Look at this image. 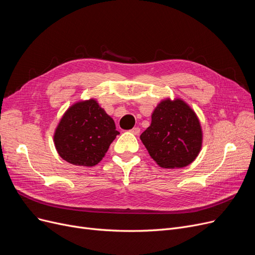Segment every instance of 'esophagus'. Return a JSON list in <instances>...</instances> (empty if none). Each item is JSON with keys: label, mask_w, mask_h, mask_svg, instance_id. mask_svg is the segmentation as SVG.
I'll list each match as a JSON object with an SVG mask.
<instances>
[{"label": "esophagus", "mask_w": 255, "mask_h": 255, "mask_svg": "<svg viewBox=\"0 0 255 255\" xmlns=\"http://www.w3.org/2000/svg\"><path fill=\"white\" fill-rule=\"evenodd\" d=\"M130 131H131L134 135H138L139 132H140V128H134L130 129Z\"/></svg>", "instance_id": "obj_1"}]
</instances>
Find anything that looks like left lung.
Here are the masks:
<instances>
[{
	"label": "left lung",
	"mask_w": 255,
	"mask_h": 255,
	"mask_svg": "<svg viewBox=\"0 0 255 255\" xmlns=\"http://www.w3.org/2000/svg\"><path fill=\"white\" fill-rule=\"evenodd\" d=\"M140 139L157 165L181 168L196 159L202 132L196 114L185 102L166 100L154 109L151 125Z\"/></svg>",
	"instance_id": "1"
}]
</instances>
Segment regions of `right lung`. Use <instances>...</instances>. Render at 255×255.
Here are the masks:
<instances>
[{
	"mask_svg": "<svg viewBox=\"0 0 255 255\" xmlns=\"http://www.w3.org/2000/svg\"><path fill=\"white\" fill-rule=\"evenodd\" d=\"M119 131L94 100L70 107L56 128L55 146L66 162L92 167L101 162Z\"/></svg>",
	"mask_w": 255,
	"mask_h": 255,
	"instance_id": "right-lung-1",
	"label": "right lung"
}]
</instances>
